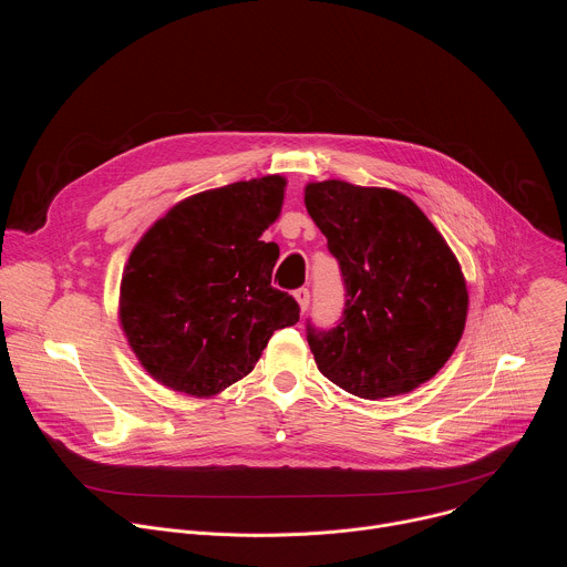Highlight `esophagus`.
Listing matches in <instances>:
<instances>
[{"instance_id":"obj_1","label":"esophagus","mask_w":567,"mask_h":567,"mask_svg":"<svg viewBox=\"0 0 567 567\" xmlns=\"http://www.w3.org/2000/svg\"><path fill=\"white\" fill-rule=\"evenodd\" d=\"M293 298L298 300V305H300V309H302V311L309 307V289H305V287L296 289V291H293Z\"/></svg>"}]
</instances>
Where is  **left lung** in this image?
Returning <instances> with one entry per match:
<instances>
[{
	"label": "left lung",
	"mask_w": 567,
	"mask_h": 567,
	"mask_svg": "<svg viewBox=\"0 0 567 567\" xmlns=\"http://www.w3.org/2000/svg\"><path fill=\"white\" fill-rule=\"evenodd\" d=\"M305 206L348 291L334 330L307 328L318 370L361 399L413 392L464 332L468 291L455 254L422 208L390 188L309 182Z\"/></svg>",
	"instance_id": "left-lung-1"
}]
</instances>
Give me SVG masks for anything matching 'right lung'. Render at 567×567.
<instances>
[{
	"mask_svg": "<svg viewBox=\"0 0 567 567\" xmlns=\"http://www.w3.org/2000/svg\"><path fill=\"white\" fill-rule=\"evenodd\" d=\"M287 179L267 175L175 204L136 241L121 278L118 320L143 370L175 392L215 396L245 379L298 302L271 287L280 256L262 233Z\"/></svg>",
	"mask_w": 567,
	"mask_h": 567,
	"instance_id": "obj_1",
	"label": "right lung"
}]
</instances>
